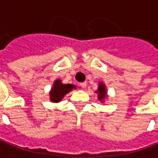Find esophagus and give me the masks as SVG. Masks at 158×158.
<instances>
[{
    "mask_svg": "<svg viewBox=\"0 0 158 158\" xmlns=\"http://www.w3.org/2000/svg\"><path fill=\"white\" fill-rule=\"evenodd\" d=\"M80 86H81L82 88H84V89H85V88H86V86H87V83H86V82L81 83V84H80Z\"/></svg>",
    "mask_w": 158,
    "mask_h": 158,
    "instance_id": "1",
    "label": "esophagus"
}]
</instances>
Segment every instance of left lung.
I'll return each instance as SVG.
<instances>
[{"label":"left lung","mask_w":158,"mask_h":158,"mask_svg":"<svg viewBox=\"0 0 158 158\" xmlns=\"http://www.w3.org/2000/svg\"><path fill=\"white\" fill-rule=\"evenodd\" d=\"M95 94H97L98 95V100L101 102H105V99L107 98V89H106V85L104 83L102 82H100L98 84V89L97 91H95Z\"/></svg>","instance_id":"left-lung-1"}]
</instances>
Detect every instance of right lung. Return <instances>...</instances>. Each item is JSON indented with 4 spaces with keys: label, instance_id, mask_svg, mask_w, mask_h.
I'll return each instance as SVG.
<instances>
[{
    "label": "right lung",
    "instance_id": "right-lung-1",
    "mask_svg": "<svg viewBox=\"0 0 158 158\" xmlns=\"http://www.w3.org/2000/svg\"><path fill=\"white\" fill-rule=\"evenodd\" d=\"M75 88L76 86L74 85H64L60 79H56L54 81L53 86L49 92V99L52 102H60L64 95Z\"/></svg>",
    "mask_w": 158,
    "mask_h": 158
}]
</instances>
